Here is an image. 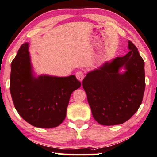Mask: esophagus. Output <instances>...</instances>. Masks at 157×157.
<instances>
[{
  "instance_id": "obj_1",
  "label": "esophagus",
  "mask_w": 157,
  "mask_h": 157,
  "mask_svg": "<svg viewBox=\"0 0 157 157\" xmlns=\"http://www.w3.org/2000/svg\"><path fill=\"white\" fill-rule=\"evenodd\" d=\"M75 75H76L77 79H78V80H79L80 82H82L83 80V79H84V73H83L82 71H79L77 72Z\"/></svg>"
}]
</instances>
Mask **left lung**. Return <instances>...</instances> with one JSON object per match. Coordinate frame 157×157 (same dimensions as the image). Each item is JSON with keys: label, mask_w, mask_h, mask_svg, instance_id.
<instances>
[{"label": "left lung", "mask_w": 157, "mask_h": 157, "mask_svg": "<svg viewBox=\"0 0 157 157\" xmlns=\"http://www.w3.org/2000/svg\"><path fill=\"white\" fill-rule=\"evenodd\" d=\"M129 52L87 73L82 85L95 121L100 124H122L134 115L145 90L144 61L128 41ZM124 66V73H119Z\"/></svg>", "instance_id": "obj_1"}]
</instances>
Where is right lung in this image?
<instances>
[{
  "instance_id": "right-lung-1",
  "label": "right lung",
  "mask_w": 157,
  "mask_h": 157,
  "mask_svg": "<svg viewBox=\"0 0 157 157\" xmlns=\"http://www.w3.org/2000/svg\"><path fill=\"white\" fill-rule=\"evenodd\" d=\"M80 86L75 75L35 78L28 43L21 45L11 63L9 88L14 106L21 117L34 127L49 128L62 123L71 94Z\"/></svg>"
}]
</instances>
